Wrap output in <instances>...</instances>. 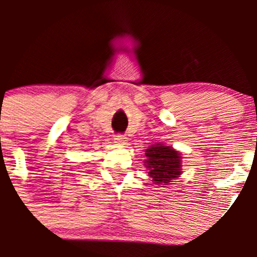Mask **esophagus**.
<instances>
[{
  "label": "esophagus",
  "mask_w": 257,
  "mask_h": 257,
  "mask_svg": "<svg viewBox=\"0 0 257 257\" xmlns=\"http://www.w3.org/2000/svg\"><path fill=\"white\" fill-rule=\"evenodd\" d=\"M114 142H115L118 145H125L126 144V138L124 136H115V138H114Z\"/></svg>",
  "instance_id": "esophagus-1"
}]
</instances>
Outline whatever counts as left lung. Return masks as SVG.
Listing matches in <instances>:
<instances>
[{"label":"left lung","mask_w":257,"mask_h":257,"mask_svg":"<svg viewBox=\"0 0 257 257\" xmlns=\"http://www.w3.org/2000/svg\"><path fill=\"white\" fill-rule=\"evenodd\" d=\"M144 167L147 168L148 177L153 184L170 185L183 174V155L172 145L157 143L148 147L145 150Z\"/></svg>","instance_id":"8db88e82"}]
</instances>
